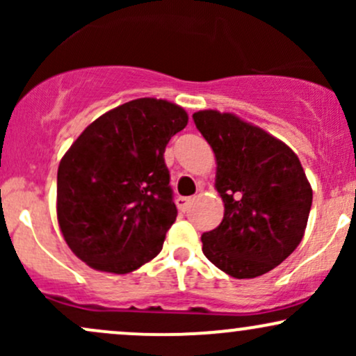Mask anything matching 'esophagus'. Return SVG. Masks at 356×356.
Segmentation results:
<instances>
[{
    "label": "esophagus",
    "mask_w": 356,
    "mask_h": 356,
    "mask_svg": "<svg viewBox=\"0 0 356 356\" xmlns=\"http://www.w3.org/2000/svg\"><path fill=\"white\" fill-rule=\"evenodd\" d=\"M191 202H192L191 197H179L177 201H175V204H177V207H179V211H181V212H187V209H189V206H191Z\"/></svg>",
    "instance_id": "34e87169"
}]
</instances>
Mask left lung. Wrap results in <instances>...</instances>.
<instances>
[{
  "label": "left lung",
  "instance_id": "left-lung-1",
  "mask_svg": "<svg viewBox=\"0 0 356 356\" xmlns=\"http://www.w3.org/2000/svg\"><path fill=\"white\" fill-rule=\"evenodd\" d=\"M216 155L224 218L201 236L202 252L238 280L271 271L303 239L313 191L298 155L280 138L234 113L195 112Z\"/></svg>",
  "mask_w": 356,
  "mask_h": 356
}]
</instances>
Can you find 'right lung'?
<instances>
[{
  "mask_svg": "<svg viewBox=\"0 0 356 356\" xmlns=\"http://www.w3.org/2000/svg\"><path fill=\"white\" fill-rule=\"evenodd\" d=\"M187 120L172 102H127L92 122L63 155L60 231L90 268L127 275L161 252L177 218L164 152Z\"/></svg>",
  "mask_w": 356,
  "mask_h": 356,
  "instance_id": "right-lung-1",
  "label": "right lung"
}]
</instances>
